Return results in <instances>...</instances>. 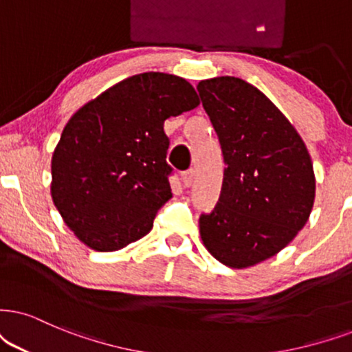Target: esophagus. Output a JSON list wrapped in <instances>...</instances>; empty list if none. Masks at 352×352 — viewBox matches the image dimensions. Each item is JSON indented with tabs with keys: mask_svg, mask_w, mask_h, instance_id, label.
<instances>
[{
	"mask_svg": "<svg viewBox=\"0 0 352 352\" xmlns=\"http://www.w3.org/2000/svg\"><path fill=\"white\" fill-rule=\"evenodd\" d=\"M184 184H185V186H190L191 184H193V180H195V168L191 167V168H188V170H185L184 172Z\"/></svg>",
	"mask_w": 352,
	"mask_h": 352,
	"instance_id": "34e87169",
	"label": "esophagus"
}]
</instances>
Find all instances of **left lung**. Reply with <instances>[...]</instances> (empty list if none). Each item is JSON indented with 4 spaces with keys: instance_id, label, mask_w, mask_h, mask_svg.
<instances>
[{
    "instance_id": "left-lung-1",
    "label": "left lung",
    "mask_w": 352,
    "mask_h": 352,
    "mask_svg": "<svg viewBox=\"0 0 352 352\" xmlns=\"http://www.w3.org/2000/svg\"><path fill=\"white\" fill-rule=\"evenodd\" d=\"M224 157L219 199L199 216L203 243L230 268L273 256L309 219L315 175L302 138L276 105L232 76L198 84Z\"/></svg>"
}]
</instances>
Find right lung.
<instances>
[{
    "label": "right lung",
    "mask_w": 352,
    "mask_h": 352,
    "mask_svg": "<svg viewBox=\"0 0 352 352\" xmlns=\"http://www.w3.org/2000/svg\"><path fill=\"white\" fill-rule=\"evenodd\" d=\"M198 105L184 78L151 71L123 79L71 117L52 157V198L81 242L115 252L153 229L172 198L164 122Z\"/></svg>",
    "instance_id": "obj_1"
}]
</instances>
